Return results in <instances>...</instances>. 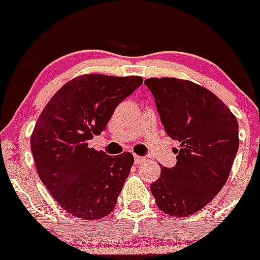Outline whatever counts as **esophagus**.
I'll return each instance as SVG.
<instances>
[{
	"label": "esophagus",
	"instance_id": "esophagus-1",
	"mask_svg": "<svg viewBox=\"0 0 260 260\" xmlns=\"http://www.w3.org/2000/svg\"><path fill=\"white\" fill-rule=\"evenodd\" d=\"M134 161H135V164H141L142 161H145V157L138 156V155H134Z\"/></svg>",
	"mask_w": 260,
	"mask_h": 260
}]
</instances>
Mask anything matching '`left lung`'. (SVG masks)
<instances>
[{"mask_svg": "<svg viewBox=\"0 0 260 260\" xmlns=\"http://www.w3.org/2000/svg\"><path fill=\"white\" fill-rule=\"evenodd\" d=\"M170 138L180 142L175 167L151 184L157 208L174 217L194 214L214 199L238 151V122L206 88L175 77L145 80Z\"/></svg>", "mask_w": 260, "mask_h": 260, "instance_id": "1", "label": "left lung"}]
</instances>
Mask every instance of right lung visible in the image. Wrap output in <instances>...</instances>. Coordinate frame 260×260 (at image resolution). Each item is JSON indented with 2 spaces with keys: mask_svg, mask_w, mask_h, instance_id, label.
<instances>
[{
  "mask_svg": "<svg viewBox=\"0 0 260 260\" xmlns=\"http://www.w3.org/2000/svg\"><path fill=\"white\" fill-rule=\"evenodd\" d=\"M142 83L139 76H77L39 115L30 139L38 175L72 216L99 219L114 209L134 157L130 152L109 156L88 142L105 130L114 109Z\"/></svg>",
  "mask_w": 260,
  "mask_h": 260,
  "instance_id": "add662e5",
  "label": "right lung"
}]
</instances>
